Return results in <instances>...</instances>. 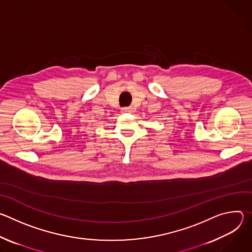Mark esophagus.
<instances>
[{
    "label": "esophagus",
    "mask_w": 252,
    "mask_h": 252,
    "mask_svg": "<svg viewBox=\"0 0 252 252\" xmlns=\"http://www.w3.org/2000/svg\"><path fill=\"white\" fill-rule=\"evenodd\" d=\"M132 112V109L130 106H125V107H122V113H125V114H128V113H131Z\"/></svg>",
    "instance_id": "obj_1"
}]
</instances>
